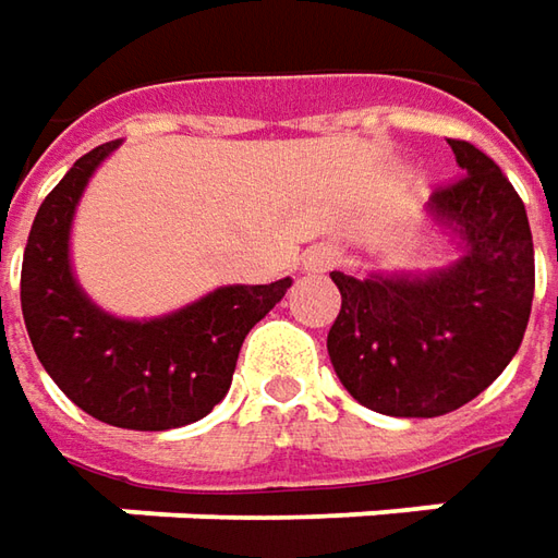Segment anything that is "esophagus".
Wrapping results in <instances>:
<instances>
[{
  "instance_id": "esophagus-1",
  "label": "esophagus",
  "mask_w": 558,
  "mask_h": 558,
  "mask_svg": "<svg viewBox=\"0 0 558 558\" xmlns=\"http://www.w3.org/2000/svg\"><path fill=\"white\" fill-rule=\"evenodd\" d=\"M339 262V250L337 246H312L302 259V268L308 275H320V271H330L333 265Z\"/></svg>"
}]
</instances>
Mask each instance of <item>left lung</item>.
I'll return each instance as SVG.
<instances>
[{
	"label": "left lung",
	"mask_w": 558,
	"mask_h": 558,
	"mask_svg": "<svg viewBox=\"0 0 558 558\" xmlns=\"http://www.w3.org/2000/svg\"><path fill=\"white\" fill-rule=\"evenodd\" d=\"M466 172L435 191L426 216L453 243L429 271H333L342 308L327 352L357 404L386 416H441L507 371L529 327L534 243L529 213L500 166L448 142Z\"/></svg>",
	"instance_id": "obj_1"
}]
</instances>
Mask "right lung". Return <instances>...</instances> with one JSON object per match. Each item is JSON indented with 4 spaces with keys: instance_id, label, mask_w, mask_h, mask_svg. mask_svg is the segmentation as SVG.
<instances>
[{
    "instance_id": "obj_1",
    "label": "right lung",
    "mask_w": 558,
    "mask_h": 558,
    "mask_svg": "<svg viewBox=\"0 0 558 558\" xmlns=\"http://www.w3.org/2000/svg\"><path fill=\"white\" fill-rule=\"evenodd\" d=\"M123 142L88 150L43 201L21 268V312L33 352L76 408L107 426L163 433L197 423L231 389L246 333L290 290L231 283L160 317H117L92 302L70 262L76 206Z\"/></svg>"
}]
</instances>
